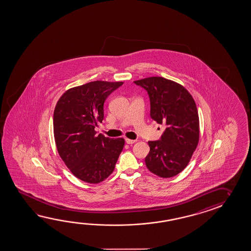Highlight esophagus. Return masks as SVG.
Wrapping results in <instances>:
<instances>
[{
    "label": "esophagus",
    "mask_w": 251,
    "mask_h": 251,
    "mask_svg": "<svg viewBox=\"0 0 251 251\" xmlns=\"http://www.w3.org/2000/svg\"><path fill=\"white\" fill-rule=\"evenodd\" d=\"M136 141V140H130V139H126V142L127 144H133V143H135Z\"/></svg>",
    "instance_id": "esophagus-1"
}]
</instances>
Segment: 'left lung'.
<instances>
[{"label":"left lung","instance_id":"left-lung-1","mask_svg":"<svg viewBox=\"0 0 251 251\" xmlns=\"http://www.w3.org/2000/svg\"><path fill=\"white\" fill-rule=\"evenodd\" d=\"M150 99V116L166 129L161 140L149 141L147 168L160 177L169 178L183 171L200 140V119L190 92L177 82L153 76L134 81Z\"/></svg>","mask_w":251,"mask_h":251}]
</instances>
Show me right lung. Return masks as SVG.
Masks as SVG:
<instances>
[{
	"mask_svg": "<svg viewBox=\"0 0 251 251\" xmlns=\"http://www.w3.org/2000/svg\"><path fill=\"white\" fill-rule=\"evenodd\" d=\"M122 81H95L68 89L56 103L53 134L60 158L83 182L98 183L113 172L123 150V138L97 134L103 119V103Z\"/></svg>",
	"mask_w": 251,
	"mask_h": 251,
	"instance_id": "add662e5",
	"label": "right lung"
}]
</instances>
